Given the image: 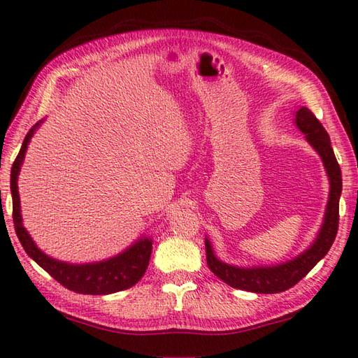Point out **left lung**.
Instances as JSON below:
<instances>
[{"label": "left lung", "instance_id": "8db88e82", "mask_svg": "<svg viewBox=\"0 0 358 358\" xmlns=\"http://www.w3.org/2000/svg\"><path fill=\"white\" fill-rule=\"evenodd\" d=\"M295 124L306 135V140L310 143L318 154H320L323 164L328 172L331 181V192L328 208H326L324 222L318 234L314 245L306 252H303L294 260L272 266V268H252L241 269L237 266L222 263L212 252L210 243L204 240L206 245V262L209 269L215 275L223 280L226 285L232 287L243 289V291L257 294H277L295 286L299 281L308 275V272L328 254L338 231V201L341 194V171L334 155L331 146V138L326 129L317 117L308 108H301L295 113Z\"/></svg>", "mask_w": 358, "mask_h": 358}]
</instances>
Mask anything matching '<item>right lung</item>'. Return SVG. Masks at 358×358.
<instances>
[{"instance_id": "1", "label": "right lung", "mask_w": 358, "mask_h": 358, "mask_svg": "<svg viewBox=\"0 0 358 358\" xmlns=\"http://www.w3.org/2000/svg\"><path fill=\"white\" fill-rule=\"evenodd\" d=\"M38 124L40 123L32 126V129H30L27 135L24 136V141H22V146L18 152L17 158H15L10 172L13 226L22 248H24L27 255L30 258H34V262L40 264L50 277H53L59 285L71 289L73 292L106 295L132 287L148 269L152 254V240L143 238L138 243H135L132 248L124 250L123 254H120L115 258H110L108 262L92 264H69L57 262L55 258H50L43 254L41 250L36 248L32 238H30V235L24 229V226H22L17 180L22 159H24L27 143L32 138Z\"/></svg>"}]
</instances>
